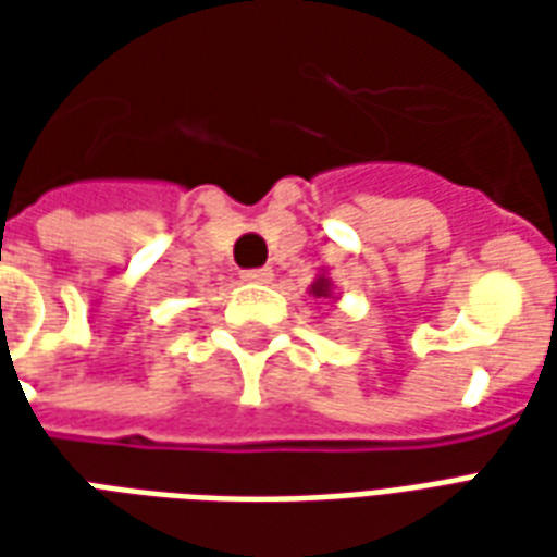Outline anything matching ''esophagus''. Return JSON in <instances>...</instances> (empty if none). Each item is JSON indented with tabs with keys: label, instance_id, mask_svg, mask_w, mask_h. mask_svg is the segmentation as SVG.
Here are the masks:
<instances>
[{
	"label": "esophagus",
	"instance_id": "esophagus-1",
	"mask_svg": "<svg viewBox=\"0 0 557 557\" xmlns=\"http://www.w3.org/2000/svg\"><path fill=\"white\" fill-rule=\"evenodd\" d=\"M242 280H247V283H271L274 271L271 268H250V271H244Z\"/></svg>",
	"mask_w": 557,
	"mask_h": 557
}]
</instances>
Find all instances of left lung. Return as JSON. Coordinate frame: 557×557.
<instances>
[{"instance_id":"left-lung-1","label":"left lung","mask_w":557,"mask_h":557,"mask_svg":"<svg viewBox=\"0 0 557 557\" xmlns=\"http://www.w3.org/2000/svg\"><path fill=\"white\" fill-rule=\"evenodd\" d=\"M310 295H313V298H334V283H331V277H327L325 271H322V274L313 280Z\"/></svg>"}]
</instances>
